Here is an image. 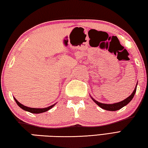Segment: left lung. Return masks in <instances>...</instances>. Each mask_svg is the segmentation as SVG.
<instances>
[{
    "label": "left lung",
    "instance_id": "1",
    "mask_svg": "<svg viewBox=\"0 0 148 148\" xmlns=\"http://www.w3.org/2000/svg\"><path fill=\"white\" fill-rule=\"evenodd\" d=\"M136 86H137V84H136V86L135 88L134 91L132 93V94L130 96H129L126 98L125 100H122L121 102H119L117 103H115V104H103V103H100L98 101H97L95 99H93L92 98V99L93 100V101L96 103V104L100 106L101 108L104 109V110H108V111H116V110H119L120 109H121L122 108H123L125 106L127 105L128 103H129L131 100H132L133 98V97H134L135 94V92L136 90Z\"/></svg>",
    "mask_w": 148,
    "mask_h": 148
}]
</instances>
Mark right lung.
I'll return each mask as SVG.
<instances>
[{
	"label": "right lung",
	"instance_id": "obj_1",
	"mask_svg": "<svg viewBox=\"0 0 148 148\" xmlns=\"http://www.w3.org/2000/svg\"><path fill=\"white\" fill-rule=\"evenodd\" d=\"M13 98H14V99H15V102H16V104H17V105L21 108H22V110H24L25 111H28V112L32 113H41L46 112V111H48L49 110H50V109L52 108L55 105V104H53L52 106H49L48 108H28V107L22 105L18 101H17V100H16L15 98V97H13Z\"/></svg>",
	"mask_w": 148,
	"mask_h": 148
}]
</instances>
